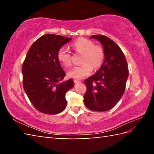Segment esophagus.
Segmentation results:
<instances>
[{"mask_svg": "<svg viewBox=\"0 0 154 154\" xmlns=\"http://www.w3.org/2000/svg\"><path fill=\"white\" fill-rule=\"evenodd\" d=\"M74 82H75V83H80V82H81V81H79V80H77V79H74Z\"/></svg>", "mask_w": 154, "mask_h": 154, "instance_id": "obj_1", "label": "esophagus"}]
</instances>
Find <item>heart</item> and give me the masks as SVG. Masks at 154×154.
<instances>
[{"mask_svg": "<svg viewBox=\"0 0 154 154\" xmlns=\"http://www.w3.org/2000/svg\"><path fill=\"white\" fill-rule=\"evenodd\" d=\"M72 48L77 52L82 53L80 66H75L68 72V76L74 79H81L92 72L93 66L98 68L103 64L105 59V52L100 46L94 45L93 41L85 38H78L72 43ZM57 58L64 67L71 65V54L66 47L60 48L57 52Z\"/></svg>", "mask_w": 154, "mask_h": 154, "instance_id": "heart-1", "label": "heart"}]
</instances>
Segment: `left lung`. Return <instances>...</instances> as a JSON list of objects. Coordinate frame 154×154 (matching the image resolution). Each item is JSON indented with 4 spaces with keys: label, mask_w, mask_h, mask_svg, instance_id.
I'll return each mask as SVG.
<instances>
[{
    "label": "left lung",
    "mask_w": 154,
    "mask_h": 154,
    "mask_svg": "<svg viewBox=\"0 0 154 154\" xmlns=\"http://www.w3.org/2000/svg\"><path fill=\"white\" fill-rule=\"evenodd\" d=\"M100 41L105 60L96 73L84 81L87 90L83 96L85 105L92 111L110 110L120 100L128 77L126 59L120 48L107 36H90Z\"/></svg>",
    "instance_id": "8db88e82"
}]
</instances>
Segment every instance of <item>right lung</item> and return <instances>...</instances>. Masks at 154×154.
Returning <instances> with one entry per match:
<instances>
[{"instance_id": "obj_1", "label": "right lung", "mask_w": 154, "mask_h": 154, "mask_svg": "<svg viewBox=\"0 0 154 154\" xmlns=\"http://www.w3.org/2000/svg\"><path fill=\"white\" fill-rule=\"evenodd\" d=\"M71 40L53 34L43 35L32 43L23 62V87L31 103L41 113L58 114L66 108L65 94L74 82L72 79L61 82L66 73L57 52Z\"/></svg>"}]
</instances>
